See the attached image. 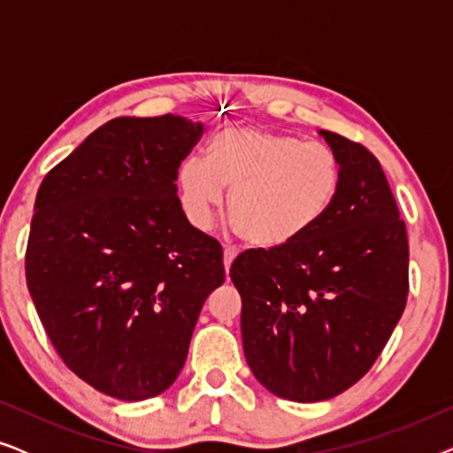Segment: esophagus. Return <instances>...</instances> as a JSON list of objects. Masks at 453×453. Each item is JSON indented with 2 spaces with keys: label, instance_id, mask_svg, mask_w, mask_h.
I'll return each instance as SVG.
<instances>
[{
  "label": "esophagus",
  "instance_id": "esophagus-1",
  "mask_svg": "<svg viewBox=\"0 0 453 453\" xmlns=\"http://www.w3.org/2000/svg\"><path fill=\"white\" fill-rule=\"evenodd\" d=\"M234 257H237V250H233V247H225V253H222V262H225L226 274H228V270H231V264L234 262Z\"/></svg>",
  "mask_w": 453,
  "mask_h": 453
}]
</instances>
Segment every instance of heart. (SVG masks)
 <instances>
[{
    "instance_id": "b5f03b06",
    "label": "heart",
    "mask_w": 453,
    "mask_h": 453,
    "mask_svg": "<svg viewBox=\"0 0 453 453\" xmlns=\"http://www.w3.org/2000/svg\"><path fill=\"white\" fill-rule=\"evenodd\" d=\"M185 212L208 226L225 202L237 233L256 250H280L315 228L336 200L342 169L330 148L290 134L228 127L208 160L189 157L179 169Z\"/></svg>"
}]
</instances>
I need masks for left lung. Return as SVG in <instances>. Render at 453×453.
I'll return each mask as SVG.
<instances>
[{
  "label": "left lung",
  "mask_w": 453,
  "mask_h": 453,
  "mask_svg": "<svg viewBox=\"0 0 453 453\" xmlns=\"http://www.w3.org/2000/svg\"><path fill=\"white\" fill-rule=\"evenodd\" d=\"M340 160L332 208L280 250L231 265L251 373L272 394L321 402L373 367L406 307L408 239L383 169L367 148L319 129Z\"/></svg>",
  "instance_id": "8db88e82"
}]
</instances>
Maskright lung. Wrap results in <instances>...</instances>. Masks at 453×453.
I'll return each mask as SVG.
<instances>
[{"instance_id": "right-lung-1", "label": "right lung", "mask_w": 453, "mask_h": 453, "mask_svg": "<svg viewBox=\"0 0 453 453\" xmlns=\"http://www.w3.org/2000/svg\"><path fill=\"white\" fill-rule=\"evenodd\" d=\"M203 126L117 117L42 179L27 284L67 367L111 398L163 394L181 373L203 301L225 282L222 247L189 225L181 160Z\"/></svg>"}]
</instances>
